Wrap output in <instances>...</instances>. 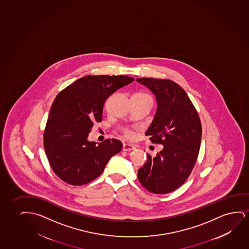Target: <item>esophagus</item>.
<instances>
[{"instance_id": "1", "label": "esophagus", "mask_w": 249, "mask_h": 249, "mask_svg": "<svg viewBox=\"0 0 249 249\" xmlns=\"http://www.w3.org/2000/svg\"><path fill=\"white\" fill-rule=\"evenodd\" d=\"M136 149L135 147L133 146V144H130V143H124L123 144V150L124 151H132Z\"/></svg>"}]
</instances>
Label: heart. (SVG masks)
<instances>
[{
  "label": "heart",
  "mask_w": 249,
  "mask_h": 249,
  "mask_svg": "<svg viewBox=\"0 0 249 249\" xmlns=\"http://www.w3.org/2000/svg\"><path fill=\"white\" fill-rule=\"evenodd\" d=\"M135 97L137 98H140V99H145V100H150V101H152L153 102V99L151 98V96L150 94H148L146 92H139V93H136L135 94ZM124 135L125 136L127 137V138H129V137L132 136V133L128 130H125L124 131Z\"/></svg>",
  "instance_id": "heart-1"
}]
</instances>
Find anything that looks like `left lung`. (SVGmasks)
<instances>
[{
    "label": "left lung",
    "instance_id": "obj_1",
    "mask_svg": "<svg viewBox=\"0 0 249 249\" xmlns=\"http://www.w3.org/2000/svg\"><path fill=\"white\" fill-rule=\"evenodd\" d=\"M156 95L157 113L145 135L151 143L163 145L157 156L147 154L138 171L140 184L154 194H167L184 184L197 160L201 124L187 93L167 79H137Z\"/></svg>",
    "mask_w": 249,
    "mask_h": 249
}]
</instances>
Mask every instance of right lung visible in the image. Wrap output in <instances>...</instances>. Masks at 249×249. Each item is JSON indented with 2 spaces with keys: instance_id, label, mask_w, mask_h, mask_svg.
Segmentation results:
<instances>
[{
  "instance_id": "1",
  "label": "right lung",
  "mask_w": 249,
  "mask_h": 249,
  "mask_svg": "<svg viewBox=\"0 0 249 249\" xmlns=\"http://www.w3.org/2000/svg\"><path fill=\"white\" fill-rule=\"evenodd\" d=\"M134 78L126 75H86L56 96L45 127L43 143L52 169L71 185H83L105 170L123 143L107 140L96 144L88 140L94 123L103 119L106 99Z\"/></svg>"
}]
</instances>
